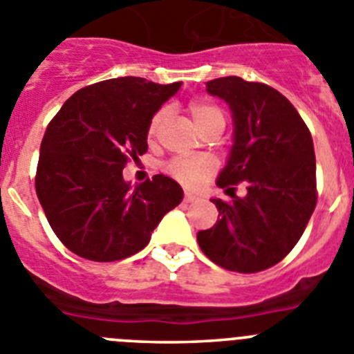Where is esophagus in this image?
Instances as JSON below:
<instances>
[{
	"instance_id": "obj_1",
	"label": "esophagus",
	"mask_w": 354,
	"mask_h": 354,
	"mask_svg": "<svg viewBox=\"0 0 354 354\" xmlns=\"http://www.w3.org/2000/svg\"><path fill=\"white\" fill-rule=\"evenodd\" d=\"M199 199V197L196 196V194H190V192H185V196H183V201L185 203H196V201Z\"/></svg>"
}]
</instances>
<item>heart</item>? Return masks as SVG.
<instances>
[{"instance_id": "obj_1", "label": "heart", "mask_w": 354, "mask_h": 354, "mask_svg": "<svg viewBox=\"0 0 354 354\" xmlns=\"http://www.w3.org/2000/svg\"><path fill=\"white\" fill-rule=\"evenodd\" d=\"M189 113L194 123L203 133L206 129L222 123L224 125V113L218 106L206 100H194L189 104ZM165 113L158 111L151 116L148 123V138L153 139L160 130ZM165 173L174 181L187 187V189H201L213 174L216 173V162L209 157H178L165 164Z\"/></svg>"}]
</instances>
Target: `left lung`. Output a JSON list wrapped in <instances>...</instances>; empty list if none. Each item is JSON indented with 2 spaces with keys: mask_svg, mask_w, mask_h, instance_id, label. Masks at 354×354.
<instances>
[{
  "mask_svg": "<svg viewBox=\"0 0 354 354\" xmlns=\"http://www.w3.org/2000/svg\"><path fill=\"white\" fill-rule=\"evenodd\" d=\"M234 120V145L216 185L229 194L243 180L248 196L213 199L221 221L197 232L206 257L229 272L257 273L292 250L316 208V155L310 130L282 93L263 82H206Z\"/></svg>",
  "mask_w": 354,
  "mask_h": 354,
  "instance_id": "left-lung-1",
  "label": "left lung"
}]
</instances>
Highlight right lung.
I'll return each instance as SVG.
<instances>
[{
  "instance_id": "add662e5",
  "label": "right lung",
  "mask_w": 354,
  "mask_h": 354,
  "mask_svg": "<svg viewBox=\"0 0 354 354\" xmlns=\"http://www.w3.org/2000/svg\"><path fill=\"white\" fill-rule=\"evenodd\" d=\"M180 86L142 77L95 82L47 125L35 189L54 234L79 257L111 263L133 256L183 199L180 185L164 174L133 190L123 180V167L148 151L151 116Z\"/></svg>"
}]
</instances>
